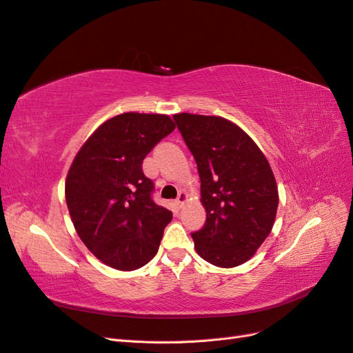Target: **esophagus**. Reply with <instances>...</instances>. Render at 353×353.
Instances as JSON below:
<instances>
[{
	"label": "esophagus",
	"mask_w": 353,
	"mask_h": 353,
	"mask_svg": "<svg viewBox=\"0 0 353 353\" xmlns=\"http://www.w3.org/2000/svg\"><path fill=\"white\" fill-rule=\"evenodd\" d=\"M187 199H188V196H187L185 191H179V194H178V197H176V205H178V206H183L184 203L187 201Z\"/></svg>",
	"instance_id": "1"
}]
</instances>
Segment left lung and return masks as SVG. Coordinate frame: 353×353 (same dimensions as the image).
Here are the masks:
<instances>
[{
  "mask_svg": "<svg viewBox=\"0 0 353 353\" xmlns=\"http://www.w3.org/2000/svg\"><path fill=\"white\" fill-rule=\"evenodd\" d=\"M200 175L206 223L191 234L200 258L219 268L248 262L270 236L279 187L270 162L239 125L221 116L174 114Z\"/></svg>",
  "mask_w": 353,
  "mask_h": 353,
  "instance_id": "8db88e82",
  "label": "left lung"
}]
</instances>
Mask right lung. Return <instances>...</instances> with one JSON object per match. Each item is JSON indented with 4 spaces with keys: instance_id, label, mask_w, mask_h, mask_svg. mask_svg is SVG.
Segmentation results:
<instances>
[{
    "instance_id": "right-lung-1",
    "label": "right lung",
    "mask_w": 353,
    "mask_h": 353,
    "mask_svg": "<svg viewBox=\"0 0 353 353\" xmlns=\"http://www.w3.org/2000/svg\"><path fill=\"white\" fill-rule=\"evenodd\" d=\"M174 130L168 114H116L90 135L69 168L65 196L73 227L95 258L114 270L150 262L172 219L152 200L143 160Z\"/></svg>"
}]
</instances>
